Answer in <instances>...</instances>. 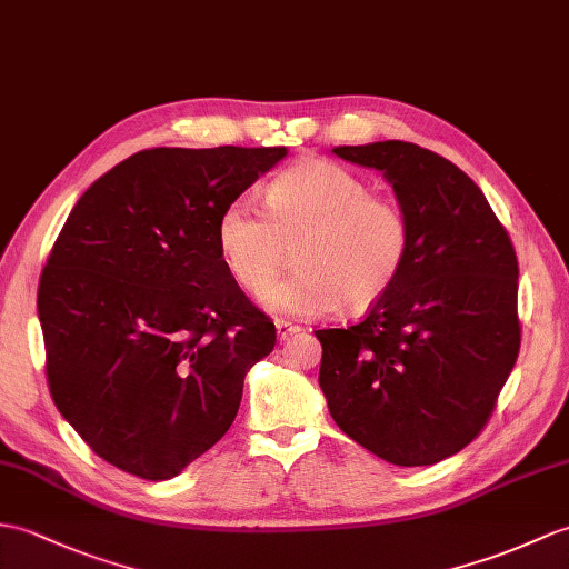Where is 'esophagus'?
<instances>
[{"mask_svg":"<svg viewBox=\"0 0 569 569\" xmlns=\"http://www.w3.org/2000/svg\"><path fill=\"white\" fill-rule=\"evenodd\" d=\"M300 332V325H293L288 320H276V335H279L281 341H286L288 337H293Z\"/></svg>","mask_w":569,"mask_h":569,"instance_id":"esophagus-1","label":"esophagus"}]
</instances>
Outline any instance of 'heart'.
<instances>
[{"mask_svg":"<svg viewBox=\"0 0 569 569\" xmlns=\"http://www.w3.org/2000/svg\"><path fill=\"white\" fill-rule=\"evenodd\" d=\"M218 252L234 283L263 296L295 247L299 269L267 296L269 308L315 317L341 306L376 308L398 286L412 230L405 208L373 183L327 160H302L263 193V213L234 198L216 222Z\"/></svg>","mask_w":569,"mask_h":569,"instance_id":"obj_1","label":"heart"}]
</instances>
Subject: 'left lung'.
Here are the masks:
<instances>
[{"mask_svg":"<svg viewBox=\"0 0 569 569\" xmlns=\"http://www.w3.org/2000/svg\"><path fill=\"white\" fill-rule=\"evenodd\" d=\"M332 152L388 177L412 247L388 298L356 325L315 332L320 388L349 439L392 466H433L478 439L517 363V252L446 157L402 140Z\"/></svg>","mask_w":569,"mask_h":569,"instance_id":"8db88e82","label":"left lung"}]
</instances>
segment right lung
I'll return each instance as SVG.
<instances>
[{
    "instance_id": "right-lung-1",
    "label": "right lung",
    "mask_w": 569,
    "mask_h": 569,
    "mask_svg": "<svg viewBox=\"0 0 569 569\" xmlns=\"http://www.w3.org/2000/svg\"><path fill=\"white\" fill-rule=\"evenodd\" d=\"M286 148H154L79 198L38 281L52 402L106 463L169 480L237 417L271 317L234 283L220 210Z\"/></svg>"
}]
</instances>
